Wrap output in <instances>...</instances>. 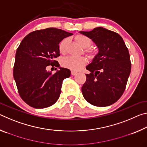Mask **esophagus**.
Here are the masks:
<instances>
[{
  "mask_svg": "<svg viewBox=\"0 0 147 147\" xmlns=\"http://www.w3.org/2000/svg\"><path fill=\"white\" fill-rule=\"evenodd\" d=\"M77 74V72H76V71H71V74L72 75H76V74Z\"/></svg>",
  "mask_w": 147,
  "mask_h": 147,
  "instance_id": "obj_1",
  "label": "esophagus"
}]
</instances>
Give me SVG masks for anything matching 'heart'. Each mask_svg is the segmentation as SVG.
<instances>
[{
	"instance_id": "obj_1",
	"label": "heart",
	"mask_w": 147,
	"mask_h": 147,
	"mask_svg": "<svg viewBox=\"0 0 147 147\" xmlns=\"http://www.w3.org/2000/svg\"><path fill=\"white\" fill-rule=\"evenodd\" d=\"M76 40L84 49L89 48L91 45V39L84 35H78L75 37ZM69 39H64L61 41L59 45V50L61 53H64L65 51L67 45L68 43ZM86 63V59L84 57H74L67 56L61 60V65L66 68L71 69L73 71H78Z\"/></svg>"
}]
</instances>
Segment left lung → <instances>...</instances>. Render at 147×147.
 Wrapping results in <instances>:
<instances>
[{
  "mask_svg": "<svg viewBox=\"0 0 147 147\" xmlns=\"http://www.w3.org/2000/svg\"><path fill=\"white\" fill-rule=\"evenodd\" d=\"M79 33L90 38L98 53L86 69V81L82 87L84 98L92 105L105 107L117 101L123 94L131 71L128 48L120 35L103 27Z\"/></svg>",
  "mask_w": 147,
  "mask_h": 147,
  "instance_id": "left-lung-1",
  "label": "left lung"
}]
</instances>
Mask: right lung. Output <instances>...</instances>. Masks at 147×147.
Returning <instances> with one entry per match:
<instances>
[{"label":"right lung","instance_id":"1","mask_svg":"<svg viewBox=\"0 0 147 147\" xmlns=\"http://www.w3.org/2000/svg\"><path fill=\"white\" fill-rule=\"evenodd\" d=\"M61 29L49 28L27 35L17 49L13 67V78L22 99L34 108H45L56 102L61 93L64 79L71 71L59 67L54 74L47 71L53 66L54 58L60 56L59 43L72 36Z\"/></svg>","mask_w":147,"mask_h":147}]
</instances>
